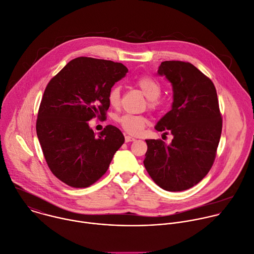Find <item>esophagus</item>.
<instances>
[{
  "mask_svg": "<svg viewBox=\"0 0 254 254\" xmlns=\"http://www.w3.org/2000/svg\"><path fill=\"white\" fill-rule=\"evenodd\" d=\"M136 139L134 138V137H132V136H125V142L126 143H128V142H132V141H135Z\"/></svg>",
  "mask_w": 254,
  "mask_h": 254,
  "instance_id": "34e87169",
  "label": "esophagus"
}]
</instances>
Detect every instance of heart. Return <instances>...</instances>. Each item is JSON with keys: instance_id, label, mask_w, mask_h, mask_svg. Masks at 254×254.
Instances as JSON below:
<instances>
[{"instance_id": "1", "label": "heart", "mask_w": 254, "mask_h": 254, "mask_svg": "<svg viewBox=\"0 0 254 254\" xmlns=\"http://www.w3.org/2000/svg\"><path fill=\"white\" fill-rule=\"evenodd\" d=\"M137 86L144 93L148 99V106L152 109H155L158 106V98L161 95V85L153 78L141 77L136 81ZM108 101L111 106L116 107L120 103V87L114 86L108 95ZM121 127L132 135L140 134L148 123L146 117L142 115L124 114L117 119Z\"/></svg>"}]
</instances>
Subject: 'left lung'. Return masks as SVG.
<instances>
[{
	"mask_svg": "<svg viewBox=\"0 0 254 254\" xmlns=\"http://www.w3.org/2000/svg\"><path fill=\"white\" fill-rule=\"evenodd\" d=\"M158 75L172 85V108L156 124L169 130V145L148 139L143 161L150 177L166 191H183L209 172L221 136L222 119L212 81L188 62L164 61Z\"/></svg>",
	"mask_w": 254,
	"mask_h": 254,
	"instance_id": "left-lung-1",
	"label": "left lung"
}]
</instances>
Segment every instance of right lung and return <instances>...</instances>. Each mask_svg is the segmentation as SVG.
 Here are the masks:
<instances>
[{
	"label": "right lung",
	"instance_id": "obj_1",
	"mask_svg": "<svg viewBox=\"0 0 254 254\" xmlns=\"http://www.w3.org/2000/svg\"><path fill=\"white\" fill-rule=\"evenodd\" d=\"M128 69L113 61L79 57L47 85L37 119V136L52 173L67 185L84 188L102 177L124 143L108 125L98 137L88 121L104 118L113 85Z\"/></svg>",
	"mask_w": 254,
	"mask_h": 254
}]
</instances>
